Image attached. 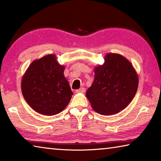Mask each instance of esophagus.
<instances>
[{
    "mask_svg": "<svg viewBox=\"0 0 161 161\" xmlns=\"http://www.w3.org/2000/svg\"><path fill=\"white\" fill-rule=\"evenodd\" d=\"M85 91H86V89L84 88V87H81V88H80L79 89H77V90H76V92H77V93H84V92H85Z\"/></svg>",
    "mask_w": 161,
    "mask_h": 161,
    "instance_id": "1",
    "label": "esophagus"
}]
</instances>
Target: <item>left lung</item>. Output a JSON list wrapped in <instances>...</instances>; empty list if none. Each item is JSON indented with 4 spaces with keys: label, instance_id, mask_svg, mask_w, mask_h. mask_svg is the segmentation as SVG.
<instances>
[{
    "label": "left lung",
    "instance_id": "obj_1",
    "mask_svg": "<svg viewBox=\"0 0 161 161\" xmlns=\"http://www.w3.org/2000/svg\"><path fill=\"white\" fill-rule=\"evenodd\" d=\"M105 62L94 68V80L86 96L96 112L112 115L124 109L135 97L138 77L124 56L108 53Z\"/></svg>",
    "mask_w": 161,
    "mask_h": 161
}]
</instances>
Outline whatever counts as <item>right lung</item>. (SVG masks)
Listing matches in <instances>:
<instances>
[{
	"mask_svg": "<svg viewBox=\"0 0 161 161\" xmlns=\"http://www.w3.org/2000/svg\"><path fill=\"white\" fill-rule=\"evenodd\" d=\"M64 69L53 54L30 64L22 79L21 89L24 99L35 111L53 116L68 105L73 92L64 77Z\"/></svg>",
	"mask_w": 161,
	"mask_h": 161,
	"instance_id": "obj_1",
	"label": "right lung"
}]
</instances>
